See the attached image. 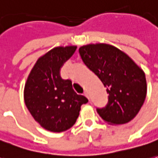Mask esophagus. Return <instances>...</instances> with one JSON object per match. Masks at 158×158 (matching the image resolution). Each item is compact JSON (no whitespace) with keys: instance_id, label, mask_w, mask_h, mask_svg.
<instances>
[{"instance_id":"1","label":"esophagus","mask_w":158,"mask_h":158,"mask_svg":"<svg viewBox=\"0 0 158 158\" xmlns=\"http://www.w3.org/2000/svg\"><path fill=\"white\" fill-rule=\"evenodd\" d=\"M84 95H85V97L87 98H89V94H88L87 91H85V92H84Z\"/></svg>"}]
</instances>
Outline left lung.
<instances>
[{
  "label": "left lung",
  "mask_w": 158,
  "mask_h": 158,
  "mask_svg": "<svg viewBox=\"0 0 158 158\" xmlns=\"http://www.w3.org/2000/svg\"><path fill=\"white\" fill-rule=\"evenodd\" d=\"M83 62L106 87L109 94L105 108L97 109L104 121L110 124L132 120L145 100L147 84L143 71L130 57L109 44L97 43L79 49Z\"/></svg>",
  "instance_id": "1"
}]
</instances>
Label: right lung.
<instances>
[{"label":"right lung","mask_w":158,"mask_h":158,"mask_svg":"<svg viewBox=\"0 0 158 158\" xmlns=\"http://www.w3.org/2000/svg\"><path fill=\"white\" fill-rule=\"evenodd\" d=\"M77 47H57L40 57L24 87V100L31 115L40 126L62 132L75 124L80 107L88 99L73 89L72 81L60 77L61 66Z\"/></svg>","instance_id":"obj_1"}]
</instances>
